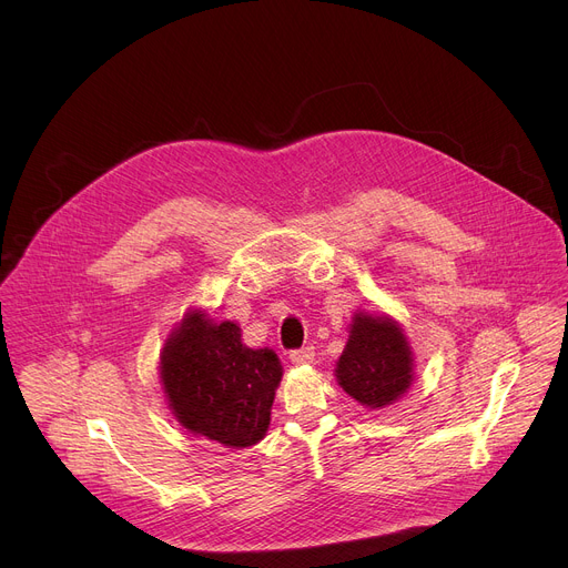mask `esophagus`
<instances>
[{
    "instance_id": "34e87169",
    "label": "esophagus",
    "mask_w": 568,
    "mask_h": 568,
    "mask_svg": "<svg viewBox=\"0 0 568 568\" xmlns=\"http://www.w3.org/2000/svg\"><path fill=\"white\" fill-rule=\"evenodd\" d=\"M312 359H314V348L312 346H305V348H298V351L290 353L292 364H310Z\"/></svg>"
}]
</instances>
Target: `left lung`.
<instances>
[{
  "label": "left lung",
  "instance_id": "8db88e82",
  "mask_svg": "<svg viewBox=\"0 0 568 568\" xmlns=\"http://www.w3.org/2000/svg\"><path fill=\"white\" fill-rule=\"evenodd\" d=\"M335 377L366 409L397 402L414 382V351L399 323L388 314L357 310Z\"/></svg>",
  "mask_w": 568,
  "mask_h": 568
}]
</instances>
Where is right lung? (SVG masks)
I'll return each mask as SVG.
<instances>
[{"label": "right lung", "mask_w": 568, "mask_h": 568, "mask_svg": "<svg viewBox=\"0 0 568 568\" xmlns=\"http://www.w3.org/2000/svg\"><path fill=\"white\" fill-rule=\"evenodd\" d=\"M233 321L189 310L159 355V379L175 420L224 447H252L270 427L283 377L270 348H250Z\"/></svg>", "instance_id": "add662e5"}]
</instances>
